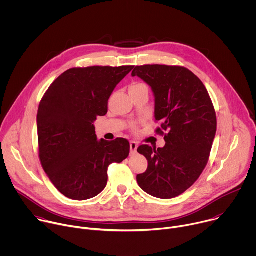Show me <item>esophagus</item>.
<instances>
[{"label":"esophagus","mask_w":256,"mask_h":256,"mask_svg":"<svg viewBox=\"0 0 256 256\" xmlns=\"http://www.w3.org/2000/svg\"><path fill=\"white\" fill-rule=\"evenodd\" d=\"M130 152H132V153H136V149H138V142H134V140H132V142H130Z\"/></svg>","instance_id":"esophagus-1"}]
</instances>
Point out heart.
I'll return each mask as SVG.
<instances>
[{
    "mask_svg": "<svg viewBox=\"0 0 256 256\" xmlns=\"http://www.w3.org/2000/svg\"><path fill=\"white\" fill-rule=\"evenodd\" d=\"M142 88H147V86L142 84V83H138V82H134L130 85V92L136 91V90H140V89H142Z\"/></svg>",
    "mask_w": 256,
    "mask_h": 256,
    "instance_id": "obj_1",
    "label": "heart"
}]
</instances>
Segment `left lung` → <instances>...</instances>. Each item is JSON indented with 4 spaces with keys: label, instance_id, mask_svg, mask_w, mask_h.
<instances>
[{
    "label": "left lung",
    "instance_id": "left-lung-1",
    "mask_svg": "<svg viewBox=\"0 0 256 256\" xmlns=\"http://www.w3.org/2000/svg\"><path fill=\"white\" fill-rule=\"evenodd\" d=\"M132 76L152 88L155 118L161 122L156 132L166 142L163 148H138L148 168L136 175V181L150 196L176 198L194 184L208 164L216 132L212 102L202 82L184 66H136Z\"/></svg>",
    "mask_w": 256,
    "mask_h": 256
}]
</instances>
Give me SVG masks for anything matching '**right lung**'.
<instances>
[{
    "mask_svg": "<svg viewBox=\"0 0 256 256\" xmlns=\"http://www.w3.org/2000/svg\"><path fill=\"white\" fill-rule=\"evenodd\" d=\"M134 66L72 68L54 80L38 112L40 159L56 190L85 200L107 184V169L130 154L124 138L97 140L93 122L107 114L108 99Z\"/></svg>",
    "mask_w": 256,
    "mask_h": 256,
    "instance_id": "add662e5",
    "label": "right lung"
}]
</instances>
